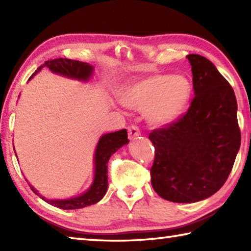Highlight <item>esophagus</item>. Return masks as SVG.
Instances as JSON below:
<instances>
[{"label": "esophagus", "instance_id": "1", "mask_svg": "<svg viewBox=\"0 0 251 251\" xmlns=\"http://www.w3.org/2000/svg\"><path fill=\"white\" fill-rule=\"evenodd\" d=\"M127 130H128V138L129 139H134L141 135V130H139V128L136 125H129Z\"/></svg>", "mask_w": 251, "mask_h": 251}]
</instances>
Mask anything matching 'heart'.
<instances>
[{
	"label": "heart",
	"mask_w": 251,
	"mask_h": 251,
	"mask_svg": "<svg viewBox=\"0 0 251 251\" xmlns=\"http://www.w3.org/2000/svg\"><path fill=\"white\" fill-rule=\"evenodd\" d=\"M192 96V84L182 75L152 74L127 86L121 93V103L143 112L150 124L165 126L184 112Z\"/></svg>",
	"instance_id": "obj_1"
}]
</instances>
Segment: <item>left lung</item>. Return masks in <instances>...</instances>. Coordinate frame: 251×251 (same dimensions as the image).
Listing matches in <instances>:
<instances>
[{
    "instance_id": "1",
    "label": "left lung",
    "mask_w": 251,
    "mask_h": 251,
    "mask_svg": "<svg viewBox=\"0 0 251 251\" xmlns=\"http://www.w3.org/2000/svg\"><path fill=\"white\" fill-rule=\"evenodd\" d=\"M192 65L195 97L184 115L154 129L151 186L173 202H196L222 188L230 174L241 135L230 84L206 57L186 56Z\"/></svg>"
}]
</instances>
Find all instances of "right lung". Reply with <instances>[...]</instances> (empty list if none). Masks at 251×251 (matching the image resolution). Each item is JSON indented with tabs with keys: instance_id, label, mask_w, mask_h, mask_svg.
Listing matches in <instances>:
<instances>
[{
	"instance_id": "right-lung-1",
	"label": "right lung",
	"mask_w": 251,
	"mask_h": 251,
	"mask_svg": "<svg viewBox=\"0 0 251 251\" xmlns=\"http://www.w3.org/2000/svg\"><path fill=\"white\" fill-rule=\"evenodd\" d=\"M43 67H49L53 73L61 74L63 76H66V77L79 80H87L91 77L93 70H94V67L92 65L84 62L74 61V59L69 58H54L50 59V61H46L43 65H41L35 71V73L33 75L39 73ZM33 75L29 77V79L33 77ZM128 142L129 141L127 138L126 129H121L101 136L95 151L94 180H93L90 189L78 197L70 199H55V201H53V199H46L37 193V190L33 186L29 184L28 185L33 192L39 195L44 201L52 206L61 208V209H79V208L94 205V203L99 202L105 196L106 190H107V163L110 156L116 151L120 150L122 146L128 144Z\"/></svg>"
}]
</instances>
